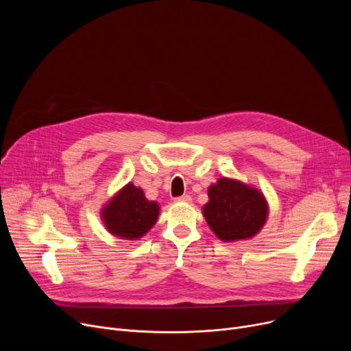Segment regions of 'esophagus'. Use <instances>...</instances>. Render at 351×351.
Returning a JSON list of instances; mask_svg holds the SVG:
<instances>
[{
  "instance_id": "1",
  "label": "esophagus",
  "mask_w": 351,
  "mask_h": 351,
  "mask_svg": "<svg viewBox=\"0 0 351 351\" xmlns=\"http://www.w3.org/2000/svg\"><path fill=\"white\" fill-rule=\"evenodd\" d=\"M175 200H176V202H183V204H191V202H192V196H191V195H182V196L176 197Z\"/></svg>"
}]
</instances>
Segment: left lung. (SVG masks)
I'll list each match as a JSON object with an SVG mask.
<instances>
[{"label":"left lung","instance_id":"8db88e82","mask_svg":"<svg viewBox=\"0 0 351 351\" xmlns=\"http://www.w3.org/2000/svg\"><path fill=\"white\" fill-rule=\"evenodd\" d=\"M208 196L202 212L220 241H245L266 223L269 206L263 193L241 180L220 178L209 186Z\"/></svg>","mask_w":351,"mask_h":351}]
</instances>
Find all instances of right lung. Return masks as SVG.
<instances>
[{
    "instance_id": "1",
    "label": "right lung",
    "mask_w": 351,
    "mask_h": 351,
    "mask_svg": "<svg viewBox=\"0 0 351 351\" xmlns=\"http://www.w3.org/2000/svg\"><path fill=\"white\" fill-rule=\"evenodd\" d=\"M159 205L147 200L141 188L129 182L101 210L109 233L126 241H138L156 223Z\"/></svg>"
}]
</instances>
